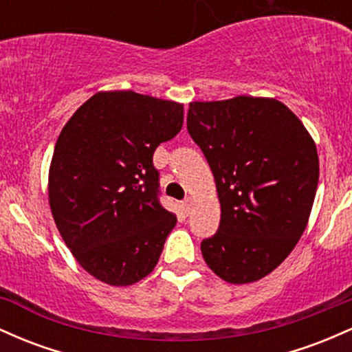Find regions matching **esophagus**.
<instances>
[{"label": "esophagus", "instance_id": "esophagus-1", "mask_svg": "<svg viewBox=\"0 0 352 352\" xmlns=\"http://www.w3.org/2000/svg\"><path fill=\"white\" fill-rule=\"evenodd\" d=\"M181 206H183L184 212H186V214H188V212L191 211V208H192V199H191V197H186V199L183 201V204H181Z\"/></svg>", "mask_w": 352, "mask_h": 352}]
</instances>
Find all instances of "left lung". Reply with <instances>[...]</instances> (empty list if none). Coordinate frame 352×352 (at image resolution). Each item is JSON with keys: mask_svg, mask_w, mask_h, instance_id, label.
Wrapping results in <instances>:
<instances>
[{"mask_svg": "<svg viewBox=\"0 0 352 352\" xmlns=\"http://www.w3.org/2000/svg\"><path fill=\"white\" fill-rule=\"evenodd\" d=\"M188 133L208 160L221 203L201 252L231 284L258 281L294 250L319 181L316 144L299 118L271 98L189 102Z\"/></svg>", "mask_w": 352, "mask_h": 352, "instance_id": "8db88e82", "label": "left lung"}]
</instances>
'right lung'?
Segmentation results:
<instances>
[{"label": "right lung", "mask_w": 352, "mask_h": 352, "mask_svg": "<svg viewBox=\"0 0 352 352\" xmlns=\"http://www.w3.org/2000/svg\"><path fill=\"white\" fill-rule=\"evenodd\" d=\"M183 104L101 91L76 109L54 146L50 206L85 271L129 286L157 264L176 216L160 203L156 148L183 128Z\"/></svg>", "instance_id": "right-lung-1"}]
</instances>
